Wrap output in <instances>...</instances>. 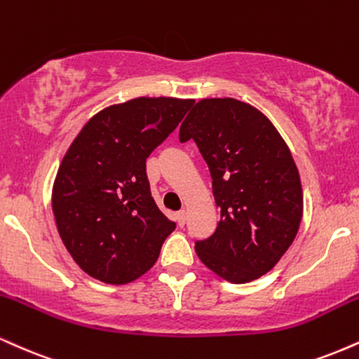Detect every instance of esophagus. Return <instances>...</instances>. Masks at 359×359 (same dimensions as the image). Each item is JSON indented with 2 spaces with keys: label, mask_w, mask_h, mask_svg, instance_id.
Segmentation results:
<instances>
[{
  "label": "esophagus",
  "mask_w": 359,
  "mask_h": 359,
  "mask_svg": "<svg viewBox=\"0 0 359 359\" xmlns=\"http://www.w3.org/2000/svg\"><path fill=\"white\" fill-rule=\"evenodd\" d=\"M175 221H177V224H179L180 227H184V224H185V210H179V212L175 214Z\"/></svg>",
  "instance_id": "1"
}]
</instances>
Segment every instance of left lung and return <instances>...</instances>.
Returning <instances> with one entry per match:
<instances>
[{"label": "left lung", "mask_w": 359, "mask_h": 359, "mask_svg": "<svg viewBox=\"0 0 359 359\" xmlns=\"http://www.w3.org/2000/svg\"><path fill=\"white\" fill-rule=\"evenodd\" d=\"M212 177L221 221L196 241L198 259L236 284L266 274L292 244L303 217L299 172L274 125L236 98L201 100L180 125Z\"/></svg>", "instance_id": "obj_1"}]
</instances>
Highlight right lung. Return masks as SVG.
Instances as JSON below:
<instances>
[{
	"mask_svg": "<svg viewBox=\"0 0 359 359\" xmlns=\"http://www.w3.org/2000/svg\"><path fill=\"white\" fill-rule=\"evenodd\" d=\"M194 100L135 98L102 110L73 140L53 185L65 248L86 274L109 284L140 278L175 229L155 204L147 158Z\"/></svg>",
	"mask_w": 359,
	"mask_h": 359,
	"instance_id": "obj_1",
	"label": "right lung"
}]
</instances>
